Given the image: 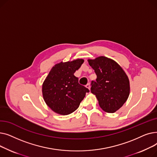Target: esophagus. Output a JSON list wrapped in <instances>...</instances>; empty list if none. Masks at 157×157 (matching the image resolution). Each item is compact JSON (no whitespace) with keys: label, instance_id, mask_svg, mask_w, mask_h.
I'll use <instances>...</instances> for the list:
<instances>
[{"label":"esophagus","instance_id":"1","mask_svg":"<svg viewBox=\"0 0 157 157\" xmlns=\"http://www.w3.org/2000/svg\"><path fill=\"white\" fill-rule=\"evenodd\" d=\"M86 87L87 88L90 89V83H88V84H86Z\"/></svg>","mask_w":157,"mask_h":157}]
</instances>
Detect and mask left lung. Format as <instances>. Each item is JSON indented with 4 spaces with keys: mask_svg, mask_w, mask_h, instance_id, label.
Returning a JSON list of instances; mask_svg holds the SVG:
<instances>
[{
    "mask_svg": "<svg viewBox=\"0 0 157 157\" xmlns=\"http://www.w3.org/2000/svg\"><path fill=\"white\" fill-rule=\"evenodd\" d=\"M97 75L96 81H92L91 92L95 95L101 109L113 113L127 101L130 94L128 76L120 65L105 56L88 59Z\"/></svg>",
    "mask_w": 157,
    "mask_h": 157,
    "instance_id": "8db88e82",
    "label": "left lung"
}]
</instances>
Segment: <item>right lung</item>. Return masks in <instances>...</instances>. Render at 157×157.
Instances as JSON below:
<instances>
[{"label": "right lung", "mask_w": 157, "mask_h": 157, "mask_svg": "<svg viewBox=\"0 0 157 157\" xmlns=\"http://www.w3.org/2000/svg\"><path fill=\"white\" fill-rule=\"evenodd\" d=\"M83 59L60 62L54 65L43 82L42 92L48 106L55 113L67 115L75 111L89 90L74 75Z\"/></svg>", "instance_id": "obj_1"}]
</instances>
